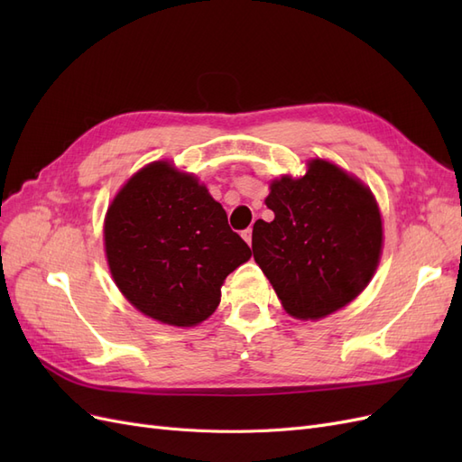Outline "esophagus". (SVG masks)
<instances>
[{"instance_id":"1","label":"esophagus","mask_w":462,"mask_h":462,"mask_svg":"<svg viewBox=\"0 0 462 462\" xmlns=\"http://www.w3.org/2000/svg\"><path fill=\"white\" fill-rule=\"evenodd\" d=\"M241 235H243V239L246 241V245H248V246H253V229L248 227V229H245Z\"/></svg>"}]
</instances>
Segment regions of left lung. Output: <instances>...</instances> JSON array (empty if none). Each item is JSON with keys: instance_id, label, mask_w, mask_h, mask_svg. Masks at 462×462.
<instances>
[{"instance_id": "8db88e82", "label": "left lung", "mask_w": 462, "mask_h": 462, "mask_svg": "<svg viewBox=\"0 0 462 462\" xmlns=\"http://www.w3.org/2000/svg\"><path fill=\"white\" fill-rule=\"evenodd\" d=\"M265 206L275 217L254 223V260L291 316L319 319L365 291L383 245L380 208L365 183L312 160L300 179H275Z\"/></svg>"}]
</instances>
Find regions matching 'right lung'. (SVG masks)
<instances>
[{
    "instance_id": "1",
    "label": "right lung",
    "mask_w": 462,
    "mask_h": 462,
    "mask_svg": "<svg viewBox=\"0 0 462 462\" xmlns=\"http://www.w3.org/2000/svg\"><path fill=\"white\" fill-rule=\"evenodd\" d=\"M104 243L125 299L177 328L212 316L226 277L253 256L208 189L167 162L148 163L117 192Z\"/></svg>"
}]
</instances>
